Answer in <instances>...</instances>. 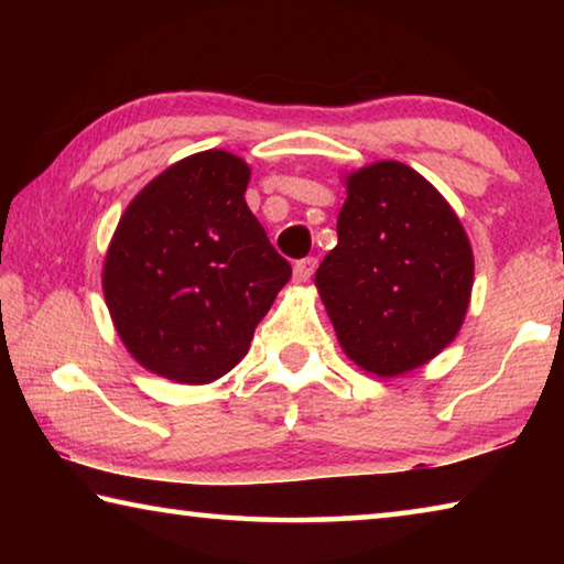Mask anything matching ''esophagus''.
I'll list each match as a JSON object with an SVG mask.
<instances>
[{
    "label": "esophagus",
    "mask_w": 564,
    "mask_h": 564,
    "mask_svg": "<svg viewBox=\"0 0 564 564\" xmlns=\"http://www.w3.org/2000/svg\"><path fill=\"white\" fill-rule=\"evenodd\" d=\"M316 265H318L316 259H303V261H299V263L293 265V281H295V283L311 281V275L316 273Z\"/></svg>",
    "instance_id": "1"
}]
</instances>
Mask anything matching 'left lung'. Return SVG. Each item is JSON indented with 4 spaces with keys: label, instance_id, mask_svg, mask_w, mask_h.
Listing matches in <instances>:
<instances>
[{
    "label": "left lung",
    "instance_id": "1",
    "mask_svg": "<svg viewBox=\"0 0 564 564\" xmlns=\"http://www.w3.org/2000/svg\"><path fill=\"white\" fill-rule=\"evenodd\" d=\"M338 246L316 289L346 356L378 378L431 362L460 333L475 259L460 218L431 181L400 161L343 176Z\"/></svg>",
    "mask_w": 564,
    "mask_h": 564
}]
</instances>
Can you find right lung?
<instances>
[{
	"label": "right lung",
	"mask_w": 564,
	"mask_h": 564,
	"mask_svg": "<svg viewBox=\"0 0 564 564\" xmlns=\"http://www.w3.org/2000/svg\"><path fill=\"white\" fill-rule=\"evenodd\" d=\"M251 166L224 149L191 154L131 198L104 256L101 289L131 358L174 383L236 368L291 279L246 204Z\"/></svg>",
	"instance_id": "obj_1"
}]
</instances>
